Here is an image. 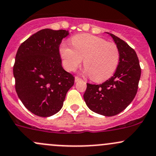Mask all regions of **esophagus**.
Here are the masks:
<instances>
[{
	"label": "esophagus",
	"mask_w": 156,
	"mask_h": 156,
	"mask_svg": "<svg viewBox=\"0 0 156 156\" xmlns=\"http://www.w3.org/2000/svg\"><path fill=\"white\" fill-rule=\"evenodd\" d=\"M80 80H81V78H80V77H78V76H75V82L80 81Z\"/></svg>",
	"instance_id": "obj_1"
}]
</instances>
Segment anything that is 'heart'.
<instances>
[{
  "instance_id": "obj_1",
  "label": "heart",
  "mask_w": 156,
  "mask_h": 156,
  "mask_svg": "<svg viewBox=\"0 0 156 156\" xmlns=\"http://www.w3.org/2000/svg\"><path fill=\"white\" fill-rule=\"evenodd\" d=\"M74 48L63 43L60 54L65 68L75 71L82 62L85 71L93 81H103L117 69L119 50L114 42L90 34H79L71 39Z\"/></svg>"
}]
</instances>
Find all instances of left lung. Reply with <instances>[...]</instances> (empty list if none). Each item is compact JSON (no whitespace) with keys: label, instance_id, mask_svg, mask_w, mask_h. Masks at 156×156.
I'll use <instances>...</instances> for the list:
<instances>
[{"label":"left lung","instance_id":"1","mask_svg":"<svg viewBox=\"0 0 156 156\" xmlns=\"http://www.w3.org/2000/svg\"><path fill=\"white\" fill-rule=\"evenodd\" d=\"M109 34V33H108ZM119 50V61L114 75L101 84L87 83L83 99L96 114L112 117L122 112L135 97L141 74L135 51L112 34Z\"/></svg>","mask_w":156,"mask_h":156}]
</instances>
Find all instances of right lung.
Listing matches in <instances>:
<instances>
[{
    "label": "right lung",
    "instance_id": "right-lung-1",
    "mask_svg": "<svg viewBox=\"0 0 156 156\" xmlns=\"http://www.w3.org/2000/svg\"><path fill=\"white\" fill-rule=\"evenodd\" d=\"M68 35V30L43 29L22 42L16 53V91L25 108L39 117L58 112L74 84L75 78L63 69L59 51Z\"/></svg>",
    "mask_w": 156,
    "mask_h": 156
}]
</instances>
